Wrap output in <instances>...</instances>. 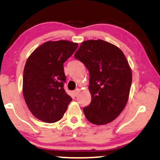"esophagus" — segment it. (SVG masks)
Returning a JSON list of instances; mask_svg holds the SVG:
<instances>
[{"label": "esophagus", "instance_id": "34e87169", "mask_svg": "<svg viewBox=\"0 0 160 160\" xmlns=\"http://www.w3.org/2000/svg\"><path fill=\"white\" fill-rule=\"evenodd\" d=\"M80 92V89H75V90L74 91V95H78V93Z\"/></svg>", "mask_w": 160, "mask_h": 160}]
</instances>
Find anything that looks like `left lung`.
Listing matches in <instances>:
<instances>
[{
  "label": "left lung",
  "instance_id": "8db88e82",
  "mask_svg": "<svg viewBox=\"0 0 160 160\" xmlns=\"http://www.w3.org/2000/svg\"><path fill=\"white\" fill-rule=\"evenodd\" d=\"M89 72L92 100L83 108L86 119L95 125L114 120L128 102L132 70L124 53L115 45L102 40L83 41L74 54Z\"/></svg>",
  "mask_w": 160,
  "mask_h": 160
}]
</instances>
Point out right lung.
<instances>
[{
	"instance_id": "add662e5",
	"label": "right lung",
	"mask_w": 160,
	"mask_h": 160,
	"mask_svg": "<svg viewBox=\"0 0 160 160\" xmlns=\"http://www.w3.org/2000/svg\"><path fill=\"white\" fill-rule=\"evenodd\" d=\"M68 40L47 41L28 58L22 92L29 111L38 120L52 123L63 117L72 98L64 89L63 64L78 48Z\"/></svg>"
}]
</instances>
